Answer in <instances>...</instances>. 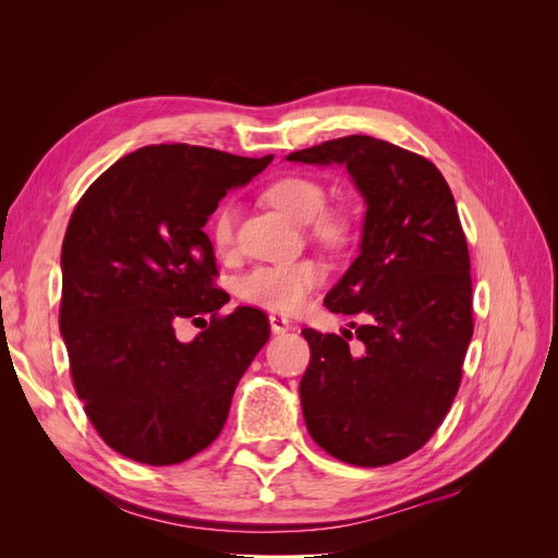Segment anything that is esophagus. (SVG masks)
<instances>
[{"mask_svg": "<svg viewBox=\"0 0 558 558\" xmlns=\"http://www.w3.org/2000/svg\"><path fill=\"white\" fill-rule=\"evenodd\" d=\"M269 328H272L275 335H281V332H289L293 326H291V320L286 318V316L269 314Z\"/></svg>", "mask_w": 558, "mask_h": 558, "instance_id": "1", "label": "esophagus"}]
</instances>
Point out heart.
Segmentation results:
<instances>
[{
  "label": "heart",
  "mask_w": 558,
  "mask_h": 558,
  "mask_svg": "<svg viewBox=\"0 0 558 558\" xmlns=\"http://www.w3.org/2000/svg\"><path fill=\"white\" fill-rule=\"evenodd\" d=\"M269 205L291 216L295 223H310L318 240L337 244L347 234V218L326 207V189L312 177H283L265 191ZM234 216L230 207L218 209L211 223L214 244L226 251L232 244ZM324 281V267L316 260H298L289 265H258L240 279L238 293L258 307L275 312H295L307 295Z\"/></svg>",
  "instance_id": "b5f03b06"
}]
</instances>
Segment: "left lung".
Returning a JSON list of instances; mask_svg holds the SVG:
<instances>
[{"label": "left lung", "mask_w": 558, "mask_h": 558, "mask_svg": "<svg viewBox=\"0 0 558 558\" xmlns=\"http://www.w3.org/2000/svg\"><path fill=\"white\" fill-rule=\"evenodd\" d=\"M286 160L344 165L367 207L359 258L324 300L363 318L351 324L363 351L302 330L312 351L300 379L307 430L351 465L408 459L447 416L472 337L470 256L453 195L430 160L365 134Z\"/></svg>", "instance_id": "8db88e82"}]
</instances>
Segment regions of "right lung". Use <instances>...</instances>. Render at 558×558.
I'll return each instance as SVG.
<instances>
[{
  "mask_svg": "<svg viewBox=\"0 0 558 558\" xmlns=\"http://www.w3.org/2000/svg\"><path fill=\"white\" fill-rule=\"evenodd\" d=\"M272 156L144 146L78 199L62 242L60 332L76 396L99 437L148 465H172L221 433L232 393L269 337L260 310L214 289L207 218ZM209 315V319L204 316ZM181 317L202 323L181 343Z\"/></svg>",
  "mask_w": 558,
  "mask_h": 558,
  "instance_id": "obj_1",
  "label": "right lung"
}]
</instances>
